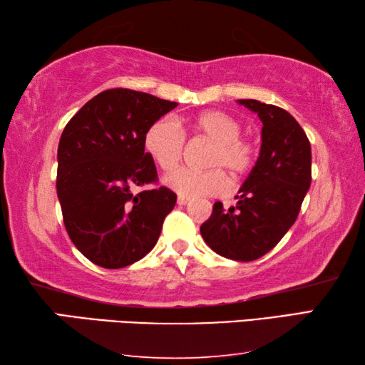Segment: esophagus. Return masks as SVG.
Instances as JSON below:
<instances>
[{
	"label": "esophagus",
	"mask_w": 365,
	"mask_h": 365,
	"mask_svg": "<svg viewBox=\"0 0 365 365\" xmlns=\"http://www.w3.org/2000/svg\"><path fill=\"white\" fill-rule=\"evenodd\" d=\"M190 202V197H187V196H178L177 197V205L178 206H185V205H188Z\"/></svg>",
	"instance_id": "obj_1"
}]
</instances>
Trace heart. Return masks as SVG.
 Masks as SVG:
<instances>
[{
    "label": "heart",
    "mask_w": 365,
    "mask_h": 365,
    "mask_svg": "<svg viewBox=\"0 0 365 365\" xmlns=\"http://www.w3.org/2000/svg\"><path fill=\"white\" fill-rule=\"evenodd\" d=\"M193 132L214 141L207 156L209 170L182 169L164 178L165 187L187 197L220 195L228 188L227 169L233 177L250 172L257 158V148L251 140L243 138L242 123L233 115L222 110H206L190 122ZM143 145L146 153L163 172L177 169L183 153V135L174 122L159 119L153 122L145 133Z\"/></svg>",
    "instance_id": "1"
}]
</instances>
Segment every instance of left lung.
<instances>
[{
  "mask_svg": "<svg viewBox=\"0 0 365 365\" xmlns=\"http://www.w3.org/2000/svg\"><path fill=\"white\" fill-rule=\"evenodd\" d=\"M262 122L261 151L238 190L237 205L215 202L200 232L209 248L233 261H255L285 237L311 187V143L285 109L238 100Z\"/></svg>",
  "mask_w": 365,
  "mask_h": 365,
  "instance_id": "1",
  "label": "left lung"
}]
</instances>
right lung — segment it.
<instances>
[{"instance_id": "right-lung-1", "label": "right lung", "mask_w": 365, "mask_h": 365, "mask_svg": "<svg viewBox=\"0 0 365 365\" xmlns=\"http://www.w3.org/2000/svg\"><path fill=\"white\" fill-rule=\"evenodd\" d=\"M177 106L141 91L114 88L82 106L61 135L56 190L66 230L91 262L120 269L150 252L177 195L158 180L145 151L148 127Z\"/></svg>"}]
</instances>
